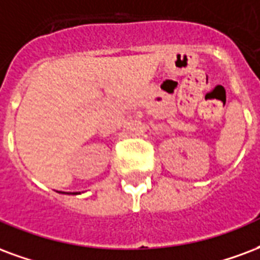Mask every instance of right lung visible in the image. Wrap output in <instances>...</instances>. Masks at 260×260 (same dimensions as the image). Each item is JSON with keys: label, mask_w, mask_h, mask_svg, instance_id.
Listing matches in <instances>:
<instances>
[{"label": "right lung", "mask_w": 260, "mask_h": 260, "mask_svg": "<svg viewBox=\"0 0 260 260\" xmlns=\"http://www.w3.org/2000/svg\"><path fill=\"white\" fill-rule=\"evenodd\" d=\"M76 194H77V193H76Z\"/></svg>", "instance_id": "right-lung-1"}]
</instances>
